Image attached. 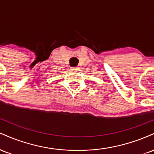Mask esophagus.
<instances>
[{
    "mask_svg": "<svg viewBox=\"0 0 154 154\" xmlns=\"http://www.w3.org/2000/svg\"><path fill=\"white\" fill-rule=\"evenodd\" d=\"M71 70L72 72H77L79 71V68H77V67H73V68L71 69Z\"/></svg>",
    "mask_w": 154,
    "mask_h": 154,
    "instance_id": "esophagus-1",
    "label": "esophagus"
}]
</instances>
